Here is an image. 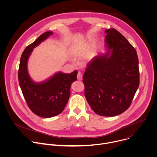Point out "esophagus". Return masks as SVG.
I'll list each match as a JSON object with an SVG mask.
<instances>
[{"instance_id": "34e87169", "label": "esophagus", "mask_w": 157, "mask_h": 157, "mask_svg": "<svg viewBox=\"0 0 157 157\" xmlns=\"http://www.w3.org/2000/svg\"><path fill=\"white\" fill-rule=\"evenodd\" d=\"M77 79L78 80H82V74L80 72H78V74H77Z\"/></svg>"}]
</instances>
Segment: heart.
Instances as JSON below:
<instances>
[{
	"instance_id": "b5f03b06",
	"label": "heart",
	"mask_w": 157,
	"mask_h": 157,
	"mask_svg": "<svg viewBox=\"0 0 157 157\" xmlns=\"http://www.w3.org/2000/svg\"><path fill=\"white\" fill-rule=\"evenodd\" d=\"M73 54L75 55V56H80L83 53V51L82 50H81L79 47H75L74 49H73Z\"/></svg>"
}]
</instances>
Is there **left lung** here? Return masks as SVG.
Wrapping results in <instances>:
<instances>
[{
	"instance_id": "8db88e82",
	"label": "left lung",
	"mask_w": 157,
	"mask_h": 157,
	"mask_svg": "<svg viewBox=\"0 0 157 157\" xmlns=\"http://www.w3.org/2000/svg\"><path fill=\"white\" fill-rule=\"evenodd\" d=\"M107 52L94 57L83 76L85 96L98 115L114 117L130 106L139 85L135 48L113 28L105 31Z\"/></svg>"
}]
</instances>
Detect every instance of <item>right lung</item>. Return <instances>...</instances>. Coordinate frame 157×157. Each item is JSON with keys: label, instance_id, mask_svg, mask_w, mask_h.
Instances as JSON below:
<instances>
[{"label": "right lung", "instance_id": "right-lung-1", "mask_svg": "<svg viewBox=\"0 0 157 157\" xmlns=\"http://www.w3.org/2000/svg\"><path fill=\"white\" fill-rule=\"evenodd\" d=\"M53 33L40 35L23 52L18 70V80L23 94L31 110L36 115L50 118L60 114L71 95V85L77 80V71L71 74L59 72L45 82L36 83L28 72V60L34 48L47 39Z\"/></svg>", "mask_w": 157, "mask_h": 157}]
</instances>
